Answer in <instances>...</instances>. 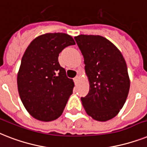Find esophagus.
<instances>
[{"mask_svg":"<svg viewBox=\"0 0 147 147\" xmlns=\"http://www.w3.org/2000/svg\"><path fill=\"white\" fill-rule=\"evenodd\" d=\"M78 80H79V76H77L75 78H74V82H76V83H77V82H78Z\"/></svg>","mask_w":147,"mask_h":147,"instance_id":"34e87169","label":"esophagus"}]
</instances>
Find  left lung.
<instances>
[{"instance_id": "obj_1", "label": "left lung", "mask_w": 147, "mask_h": 147, "mask_svg": "<svg viewBox=\"0 0 147 147\" xmlns=\"http://www.w3.org/2000/svg\"><path fill=\"white\" fill-rule=\"evenodd\" d=\"M75 40L84 57L90 89L82 97L86 113L93 119L106 121L118 115L130 89L126 62L119 49L100 35L80 34Z\"/></svg>"}]
</instances>
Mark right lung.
Here are the masks:
<instances>
[{"label":"right lung","instance_id":"1","mask_svg":"<svg viewBox=\"0 0 147 147\" xmlns=\"http://www.w3.org/2000/svg\"><path fill=\"white\" fill-rule=\"evenodd\" d=\"M76 45L65 33H47L32 40L22 56L17 74L18 91L28 113L42 121L62 115L75 84L58 62L59 53Z\"/></svg>","mask_w":147,"mask_h":147}]
</instances>
